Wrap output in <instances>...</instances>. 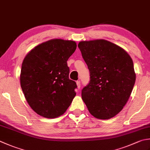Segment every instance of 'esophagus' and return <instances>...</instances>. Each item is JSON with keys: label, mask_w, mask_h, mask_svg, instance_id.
<instances>
[{"label": "esophagus", "mask_w": 150, "mask_h": 150, "mask_svg": "<svg viewBox=\"0 0 150 150\" xmlns=\"http://www.w3.org/2000/svg\"><path fill=\"white\" fill-rule=\"evenodd\" d=\"M77 86L78 89H80V88H81V82L79 81H77Z\"/></svg>", "instance_id": "esophagus-1"}]
</instances>
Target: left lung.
<instances>
[{
	"label": "left lung",
	"mask_w": 150,
	"mask_h": 150,
	"mask_svg": "<svg viewBox=\"0 0 150 150\" xmlns=\"http://www.w3.org/2000/svg\"><path fill=\"white\" fill-rule=\"evenodd\" d=\"M78 47L90 71L82 98L96 118L115 116L127 102L136 80L133 62L124 49L105 40L83 41Z\"/></svg>",
	"instance_id": "8db88e82"
}]
</instances>
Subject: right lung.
Instances as JSON below:
<instances>
[{
	"label": "right lung",
	"mask_w": 150,
	"mask_h": 150,
	"mask_svg": "<svg viewBox=\"0 0 150 150\" xmlns=\"http://www.w3.org/2000/svg\"><path fill=\"white\" fill-rule=\"evenodd\" d=\"M77 48L73 41L53 39L26 54L21 71V86L34 112L47 118L66 112L75 98L77 84L69 78L67 61Z\"/></svg>",
	"instance_id": "add662e5"
}]
</instances>
